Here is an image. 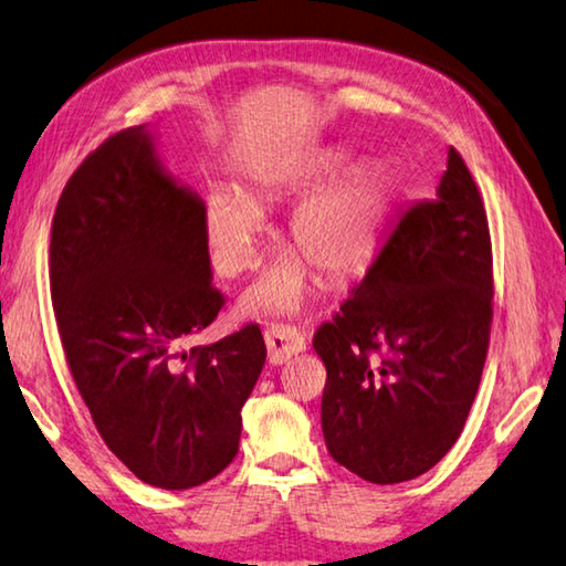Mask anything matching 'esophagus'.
I'll list each match as a JSON object with an SVG mask.
<instances>
[{"mask_svg": "<svg viewBox=\"0 0 566 566\" xmlns=\"http://www.w3.org/2000/svg\"><path fill=\"white\" fill-rule=\"evenodd\" d=\"M264 339L269 347V363L272 365H282L290 360L292 355H297L307 347L304 345L302 332L290 325V322H274V325H269L264 332Z\"/></svg>", "mask_w": 566, "mask_h": 566, "instance_id": "esophagus-1", "label": "esophagus"}]
</instances>
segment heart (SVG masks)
Segmentation results:
<instances>
[{
	"instance_id": "obj_1",
	"label": "heart",
	"mask_w": 566,
	"mask_h": 566,
	"mask_svg": "<svg viewBox=\"0 0 566 566\" xmlns=\"http://www.w3.org/2000/svg\"><path fill=\"white\" fill-rule=\"evenodd\" d=\"M262 191L259 196H266ZM390 209V184L382 174L360 170L339 178L297 206L290 219V244L298 256L276 264L247 294V312L300 310L310 292V265L325 276H347L373 254ZM262 231L256 206L237 191H213L209 199V239L223 274L237 276L256 264Z\"/></svg>"
}]
</instances>
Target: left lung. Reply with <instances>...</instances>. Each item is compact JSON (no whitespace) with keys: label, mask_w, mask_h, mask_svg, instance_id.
I'll return each mask as SVG.
<instances>
[{"label":"left lung","mask_w":566,"mask_h":566,"mask_svg":"<svg viewBox=\"0 0 566 566\" xmlns=\"http://www.w3.org/2000/svg\"><path fill=\"white\" fill-rule=\"evenodd\" d=\"M491 319L486 209L451 146L436 199L398 213L363 280L312 337L327 367L332 459L380 486L433 469L479 392Z\"/></svg>","instance_id":"1"}]
</instances>
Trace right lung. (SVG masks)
<instances>
[{"mask_svg":"<svg viewBox=\"0 0 566 566\" xmlns=\"http://www.w3.org/2000/svg\"><path fill=\"white\" fill-rule=\"evenodd\" d=\"M60 343L105 446L150 486L184 491L234 461L241 406L266 360L256 322L184 349L223 307L206 206L160 170L140 128L97 146L52 219Z\"/></svg>","mask_w":566,"mask_h":566,"instance_id":"obj_1","label":"right lung"}]
</instances>
